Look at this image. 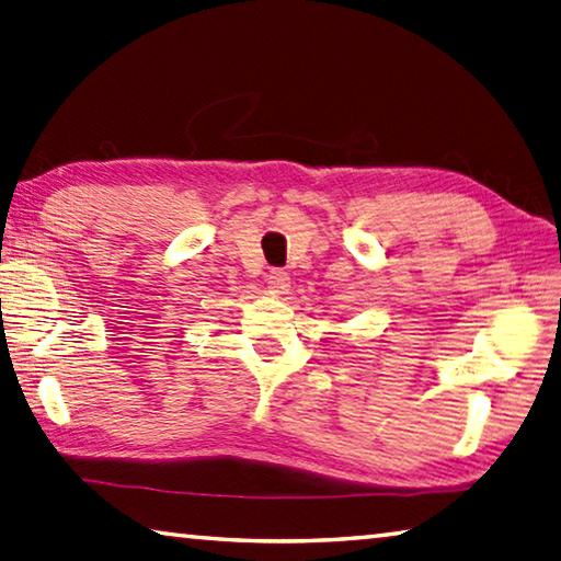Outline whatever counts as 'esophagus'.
<instances>
[{
    "instance_id": "1",
    "label": "esophagus",
    "mask_w": 561,
    "mask_h": 561,
    "mask_svg": "<svg viewBox=\"0 0 561 561\" xmlns=\"http://www.w3.org/2000/svg\"><path fill=\"white\" fill-rule=\"evenodd\" d=\"M268 288L273 295H285L290 290V276L280 268H273L268 273Z\"/></svg>"
}]
</instances>
